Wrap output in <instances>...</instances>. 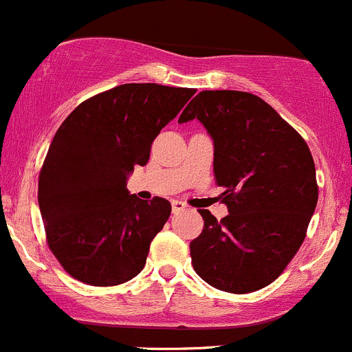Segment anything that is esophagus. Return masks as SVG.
<instances>
[{"label":"esophagus","instance_id":"34e87169","mask_svg":"<svg viewBox=\"0 0 352 352\" xmlns=\"http://www.w3.org/2000/svg\"><path fill=\"white\" fill-rule=\"evenodd\" d=\"M186 203H182V201H179V199H173L172 201V211L173 213H179V211H184L186 210Z\"/></svg>","mask_w":352,"mask_h":352}]
</instances>
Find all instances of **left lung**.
Segmentation results:
<instances>
[{
	"instance_id": "1",
	"label": "left lung",
	"mask_w": 352,
	"mask_h": 352,
	"mask_svg": "<svg viewBox=\"0 0 352 352\" xmlns=\"http://www.w3.org/2000/svg\"><path fill=\"white\" fill-rule=\"evenodd\" d=\"M199 120L213 141V170L228 214L199 210L190 242L196 274L211 287L245 294L284 272L306 237L318 203L315 162L305 139L261 98L203 91L179 122Z\"/></svg>"
}]
</instances>
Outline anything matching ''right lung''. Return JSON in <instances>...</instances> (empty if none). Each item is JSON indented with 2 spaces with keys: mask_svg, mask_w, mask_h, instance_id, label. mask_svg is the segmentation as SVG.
<instances>
[{
  "mask_svg": "<svg viewBox=\"0 0 352 352\" xmlns=\"http://www.w3.org/2000/svg\"><path fill=\"white\" fill-rule=\"evenodd\" d=\"M196 91L124 84L78 104L54 134L39 175L47 244L74 278L124 284L144 268L149 245L172 213L163 197L127 189L134 166Z\"/></svg>",
  "mask_w": 352,
  "mask_h": 352,
  "instance_id": "obj_1",
  "label": "right lung"
}]
</instances>
